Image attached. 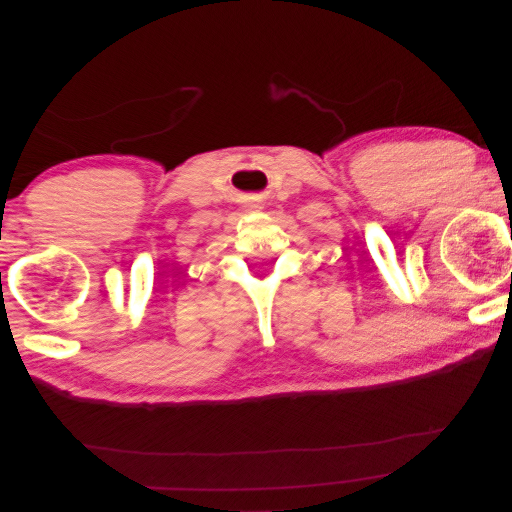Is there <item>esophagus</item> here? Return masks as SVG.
I'll return each instance as SVG.
<instances>
[{
	"instance_id": "obj_1",
	"label": "esophagus",
	"mask_w": 512,
	"mask_h": 512,
	"mask_svg": "<svg viewBox=\"0 0 512 512\" xmlns=\"http://www.w3.org/2000/svg\"><path fill=\"white\" fill-rule=\"evenodd\" d=\"M247 209H249V211H263V204H249Z\"/></svg>"
}]
</instances>
